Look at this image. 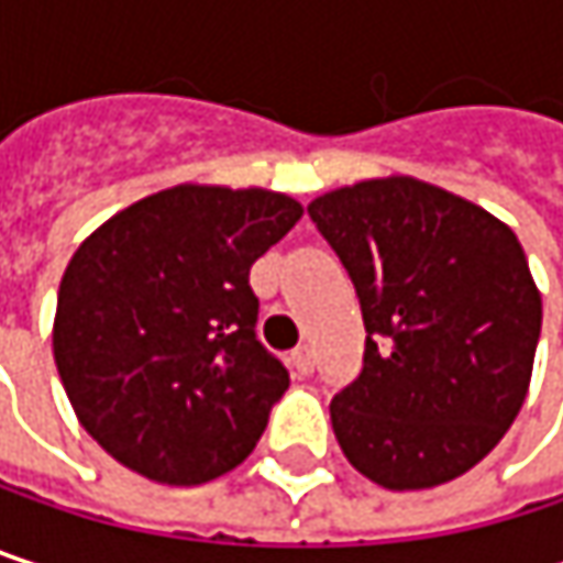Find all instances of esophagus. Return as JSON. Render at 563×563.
I'll return each instance as SVG.
<instances>
[{"mask_svg": "<svg viewBox=\"0 0 563 563\" xmlns=\"http://www.w3.org/2000/svg\"><path fill=\"white\" fill-rule=\"evenodd\" d=\"M289 365H292L299 375H309V372L316 368V352H312L309 345H299V349H292V355H289Z\"/></svg>", "mask_w": 563, "mask_h": 563, "instance_id": "34e87169", "label": "esophagus"}]
</instances>
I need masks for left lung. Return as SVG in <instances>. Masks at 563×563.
Returning a JSON list of instances; mask_svg holds the SVG:
<instances>
[{
    "label": "left lung",
    "instance_id": "1",
    "mask_svg": "<svg viewBox=\"0 0 563 563\" xmlns=\"http://www.w3.org/2000/svg\"><path fill=\"white\" fill-rule=\"evenodd\" d=\"M309 218L355 283L368 332L362 375L329 404L345 460L394 493L463 476L531 385L541 292L515 231L410 175L325 191Z\"/></svg>",
    "mask_w": 563,
    "mask_h": 563
}]
</instances>
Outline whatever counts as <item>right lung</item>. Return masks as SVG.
I'll return each mask as SVG.
<instances>
[{"instance_id": "obj_1", "label": "right lung", "mask_w": 563, "mask_h": 563, "mask_svg": "<svg viewBox=\"0 0 563 563\" xmlns=\"http://www.w3.org/2000/svg\"><path fill=\"white\" fill-rule=\"evenodd\" d=\"M299 218L283 191L185 181L80 241L52 349L80 427L117 463L201 486L251 456L289 388L254 335L251 267Z\"/></svg>"}]
</instances>
